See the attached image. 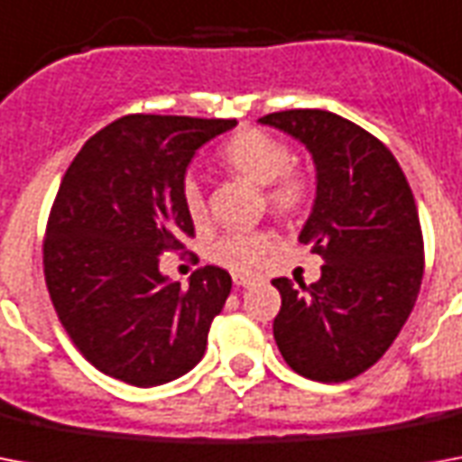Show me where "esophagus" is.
I'll list each match as a JSON object with an SVG mask.
<instances>
[{
    "label": "esophagus",
    "mask_w": 462,
    "mask_h": 462,
    "mask_svg": "<svg viewBox=\"0 0 462 462\" xmlns=\"http://www.w3.org/2000/svg\"><path fill=\"white\" fill-rule=\"evenodd\" d=\"M232 281H235L237 288H254V285H256V281H254V278H246V275H232Z\"/></svg>",
    "instance_id": "obj_1"
}]
</instances>
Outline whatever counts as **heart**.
Wrapping results in <instances>:
<instances>
[{
	"label": "heart",
	"mask_w": 462,
	"mask_h": 462,
	"mask_svg": "<svg viewBox=\"0 0 462 462\" xmlns=\"http://www.w3.org/2000/svg\"><path fill=\"white\" fill-rule=\"evenodd\" d=\"M217 160L235 177L263 187L268 208L273 210L275 216L290 220V217L304 213V208L309 206L311 180L302 170L290 165L292 151L285 141L273 134L259 132V129H242L220 148ZM181 201H184L191 223L201 225L206 220L208 206H206V196H203L199 181H184ZM271 246H273V239L268 232H230L210 245L208 256L210 261H216L230 271H237V273H256L263 266V259L271 252Z\"/></svg>",
	"instance_id": "1"
}]
</instances>
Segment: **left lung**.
Wrapping results in <instances>:
<instances>
[{
  "mask_svg": "<svg viewBox=\"0 0 462 462\" xmlns=\"http://www.w3.org/2000/svg\"><path fill=\"white\" fill-rule=\"evenodd\" d=\"M259 122L311 153L316 199L300 242L323 259L309 288L273 281L282 300L275 343L307 379H355L393 345L420 295L424 242L415 196L393 153L350 119L285 110Z\"/></svg>",
  "mask_w": 462,
  "mask_h": 462,
  "instance_id": "8db88e82",
  "label": "left lung"
}]
</instances>
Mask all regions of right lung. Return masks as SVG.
<instances>
[{
  "label": "right lung",
  "instance_id": "right-lung-1",
  "mask_svg": "<svg viewBox=\"0 0 462 462\" xmlns=\"http://www.w3.org/2000/svg\"><path fill=\"white\" fill-rule=\"evenodd\" d=\"M237 119L126 115L90 136L60 184L42 266L54 311L90 365L151 388L201 362L232 278L199 268L189 288L160 273L194 223L181 201L196 151Z\"/></svg>",
  "mask_w": 462,
  "mask_h": 462
}]
</instances>
